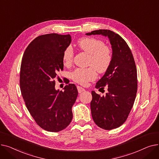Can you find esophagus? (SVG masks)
<instances>
[{"label":"esophagus","mask_w":159,"mask_h":159,"mask_svg":"<svg viewBox=\"0 0 159 159\" xmlns=\"http://www.w3.org/2000/svg\"><path fill=\"white\" fill-rule=\"evenodd\" d=\"M77 89H78V92H79V93L84 92V91H86L84 88H82V87H80V86H77Z\"/></svg>","instance_id":"34e87169"}]
</instances>
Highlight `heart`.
I'll use <instances>...</instances> for the list:
<instances>
[{
	"mask_svg": "<svg viewBox=\"0 0 159 159\" xmlns=\"http://www.w3.org/2000/svg\"><path fill=\"white\" fill-rule=\"evenodd\" d=\"M77 45L85 53L89 55L87 68H77L71 73V79L75 82L86 86L89 82L96 79L97 74L106 72L112 62L111 49L101 40L93 37H84L80 39ZM74 53L71 47L65 49L62 55L64 66H70L73 61Z\"/></svg>",
	"mask_w": 159,
	"mask_h": 159,
	"instance_id": "b5f03b06",
	"label": "heart"
}]
</instances>
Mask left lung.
I'll list each match as a JSON object with an SVG mask.
<instances>
[{
  "instance_id": "8db88e82",
  "label": "left lung",
  "mask_w": 159,
  "mask_h": 159,
  "mask_svg": "<svg viewBox=\"0 0 159 159\" xmlns=\"http://www.w3.org/2000/svg\"><path fill=\"white\" fill-rule=\"evenodd\" d=\"M87 35H102L110 39L113 58L110 68L95 86L107 88L105 96L91 91V111L95 123L106 130L117 128L128 119L136 98L137 72L134 58L126 42L108 30H98Z\"/></svg>"
}]
</instances>
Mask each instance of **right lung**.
<instances>
[{"instance_id": "right-lung-1", "label": "right lung", "mask_w": 159, "mask_h": 159, "mask_svg": "<svg viewBox=\"0 0 159 159\" xmlns=\"http://www.w3.org/2000/svg\"><path fill=\"white\" fill-rule=\"evenodd\" d=\"M70 35L50 33L32 40L24 53L20 71V88L25 104L39 126L58 132L69 126L72 106L78 91L74 84L56 90L55 78L62 71L63 52L71 43Z\"/></svg>"}]
</instances>
